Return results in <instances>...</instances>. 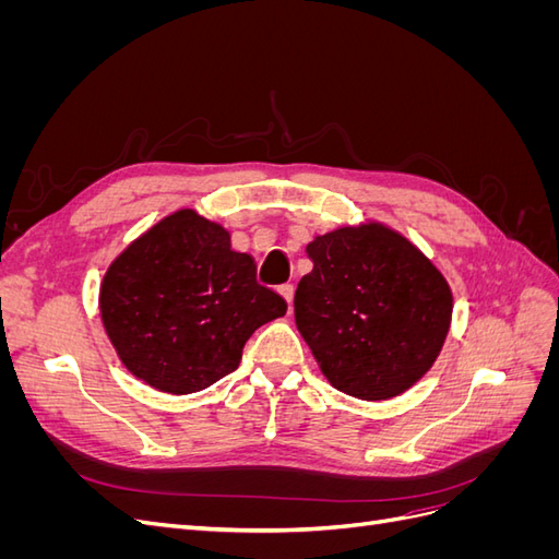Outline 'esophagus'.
<instances>
[{"label": "esophagus", "mask_w": 559, "mask_h": 559, "mask_svg": "<svg viewBox=\"0 0 559 559\" xmlns=\"http://www.w3.org/2000/svg\"><path fill=\"white\" fill-rule=\"evenodd\" d=\"M277 292H280V296L286 300V306H289V310H292V302H294V284H282Z\"/></svg>", "instance_id": "esophagus-1"}]
</instances>
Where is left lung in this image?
I'll use <instances>...</instances> for the list:
<instances>
[{
  "mask_svg": "<svg viewBox=\"0 0 559 559\" xmlns=\"http://www.w3.org/2000/svg\"><path fill=\"white\" fill-rule=\"evenodd\" d=\"M312 273L294 314L326 380L364 401L411 389L441 354L450 284L425 253L382 224L343 226L308 245Z\"/></svg>",
  "mask_w": 559,
  "mask_h": 559,
  "instance_id": "obj_1",
  "label": "left lung"
}]
</instances>
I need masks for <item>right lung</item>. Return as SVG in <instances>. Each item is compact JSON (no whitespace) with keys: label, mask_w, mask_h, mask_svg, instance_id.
<instances>
[{"label":"right lung","mask_w":559,"mask_h":559,"mask_svg":"<svg viewBox=\"0 0 559 559\" xmlns=\"http://www.w3.org/2000/svg\"><path fill=\"white\" fill-rule=\"evenodd\" d=\"M286 312L224 226L179 210L128 245L99 286V314L134 378L200 392L240 366L249 335Z\"/></svg>","instance_id":"add662e5"}]
</instances>
